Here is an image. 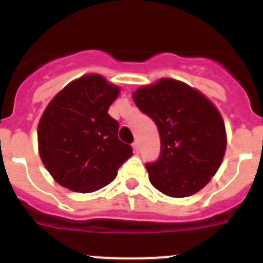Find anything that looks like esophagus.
Instances as JSON below:
<instances>
[{
  "label": "esophagus",
  "instance_id": "obj_1",
  "mask_svg": "<svg viewBox=\"0 0 263 263\" xmlns=\"http://www.w3.org/2000/svg\"><path fill=\"white\" fill-rule=\"evenodd\" d=\"M133 150H134V153H139V143H138V141L133 142Z\"/></svg>",
  "mask_w": 263,
  "mask_h": 263
}]
</instances>
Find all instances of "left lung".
I'll return each instance as SVG.
<instances>
[{
  "label": "left lung",
  "mask_w": 263,
  "mask_h": 263,
  "mask_svg": "<svg viewBox=\"0 0 263 263\" xmlns=\"http://www.w3.org/2000/svg\"><path fill=\"white\" fill-rule=\"evenodd\" d=\"M133 100L159 132V157L146 163L150 183L171 197L200 191L217 173L227 147L224 121L216 106L173 79L138 88Z\"/></svg>",
  "instance_id": "obj_1"
}]
</instances>
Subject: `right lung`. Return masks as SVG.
<instances>
[{"label": "right lung", "instance_id": "right-lung-1", "mask_svg": "<svg viewBox=\"0 0 263 263\" xmlns=\"http://www.w3.org/2000/svg\"><path fill=\"white\" fill-rule=\"evenodd\" d=\"M120 93L100 75L72 81L48 104L38 125L39 155L52 178L75 192L105 187L133 155L108 115Z\"/></svg>", "mask_w": 263, "mask_h": 263}]
</instances>
